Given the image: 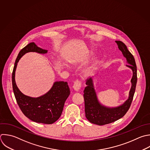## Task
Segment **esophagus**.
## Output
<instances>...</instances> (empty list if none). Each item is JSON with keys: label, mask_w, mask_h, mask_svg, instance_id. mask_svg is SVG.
I'll list each match as a JSON object with an SVG mask.
<instances>
[{"label": "esophagus", "mask_w": 150, "mask_h": 150, "mask_svg": "<svg viewBox=\"0 0 150 150\" xmlns=\"http://www.w3.org/2000/svg\"><path fill=\"white\" fill-rule=\"evenodd\" d=\"M81 87V81L79 80H76L74 81V84H73V88L76 91H78L80 89Z\"/></svg>", "instance_id": "obj_1"}]
</instances>
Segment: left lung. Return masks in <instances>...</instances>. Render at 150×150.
<instances>
[{"mask_svg":"<svg viewBox=\"0 0 150 150\" xmlns=\"http://www.w3.org/2000/svg\"><path fill=\"white\" fill-rule=\"evenodd\" d=\"M115 42L124 56L127 59L128 63L131 64L127 65V66L131 68L133 71L131 79L132 86L128 99L122 105L111 108L104 107L99 103L93 87L92 79L90 78L86 80L87 86L83 91L86 117L90 122L99 125L114 122L122 118L127 113L131 106L136 87L137 81V66L134 57L123 42L121 41H115Z\"/></svg>","mask_w":150,"mask_h":150,"instance_id":"1","label":"left lung"}]
</instances>
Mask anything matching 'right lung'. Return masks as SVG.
I'll use <instances>...</instances> for the list:
<instances>
[{
  "instance_id": "add662e5",
  "label": "right lung",
  "mask_w": 150,
  "mask_h": 150,
  "mask_svg": "<svg viewBox=\"0 0 150 150\" xmlns=\"http://www.w3.org/2000/svg\"><path fill=\"white\" fill-rule=\"evenodd\" d=\"M30 52L44 54L46 53L47 50L37 46L34 42H32L20 51L12 72L13 93L20 109L26 117L36 122L51 124L61 116L64 103L70 93V88L66 81H57L54 83L49 91L38 98H32L21 93L15 83V70L22 56Z\"/></svg>"
}]
</instances>
